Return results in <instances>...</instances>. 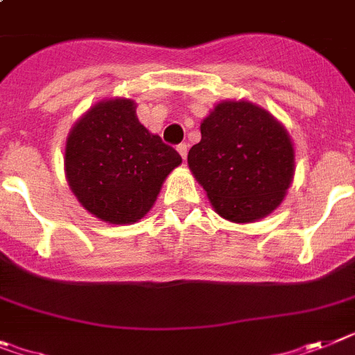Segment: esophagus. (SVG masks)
Here are the masks:
<instances>
[{
    "mask_svg": "<svg viewBox=\"0 0 355 355\" xmlns=\"http://www.w3.org/2000/svg\"><path fill=\"white\" fill-rule=\"evenodd\" d=\"M178 153L181 154V157H183V159H187V154H189V145L187 144L178 145Z\"/></svg>",
    "mask_w": 355,
    "mask_h": 355,
    "instance_id": "obj_1",
    "label": "esophagus"
}]
</instances>
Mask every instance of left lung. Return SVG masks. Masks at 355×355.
Masks as SVG:
<instances>
[{
  "instance_id": "8db88e82",
  "label": "left lung",
  "mask_w": 355,
  "mask_h": 355,
  "mask_svg": "<svg viewBox=\"0 0 355 355\" xmlns=\"http://www.w3.org/2000/svg\"><path fill=\"white\" fill-rule=\"evenodd\" d=\"M189 166L217 214L251 223L282 202L295 174V150L268 111L244 100L223 102L202 120Z\"/></svg>"
}]
</instances>
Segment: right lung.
<instances>
[{
	"mask_svg": "<svg viewBox=\"0 0 355 355\" xmlns=\"http://www.w3.org/2000/svg\"><path fill=\"white\" fill-rule=\"evenodd\" d=\"M180 153L145 129L135 102L116 98L89 109L66 144V178L89 214L113 224L141 219Z\"/></svg>",
	"mask_w": 355,
	"mask_h": 355,
	"instance_id": "obj_1",
	"label": "right lung"
}]
</instances>
